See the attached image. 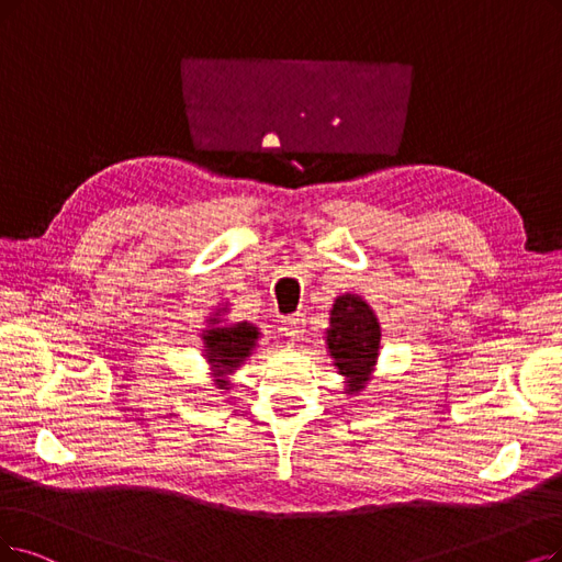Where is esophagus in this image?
Masks as SVG:
<instances>
[{
	"label": "esophagus",
	"mask_w": 562,
	"mask_h": 562,
	"mask_svg": "<svg viewBox=\"0 0 562 562\" xmlns=\"http://www.w3.org/2000/svg\"><path fill=\"white\" fill-rule=\"evenodd\" d=\"M283 334L288 336L290 341H302L304 339L306 329H304V316H302V313H295L293 318H288V323L283 325Z\"/></svg>",
	"instance_id": "34e87169"
}]
</instances>
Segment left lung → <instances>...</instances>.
I'll return each mask as SVG.
<instances>
[{
    "mask_svg": "<svg viewBox=\"0 0 562 562\" xmlns=\"http://www.w3.org/2000/svg\"><path fill=\"white\" fill-rule=\"evenodd\" d=\"M380 321L362 295L344 293L334 300L325 346L348 396L362 392L373 378L380 357Z\"/></svg>",
    "mask_w": 562,
    "mask_h": 562,
    "instance_id": "obj_1",
    "label": "left lung"
}]
</instances>
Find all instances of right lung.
<instances>
[{"instance_id":"obj_1","label":"right lung","mask_w":562,"mask_h":562,"mask_svg":"<svg viewBox=\"0 0 562 562\" xmlns=\"http://www.w3.org/2000/svg\"><path fill=\"white\" fill-rule=\"evenodd\" d=\"M228 308L218 306L214 316L207 318L205 329H200V339H203V357L210 367L212 383L216 390L228 392L233 387V375L251 359L258 350L260 341V327L249 321L241 323H226Z\"/></svg>"}]
</instances>
